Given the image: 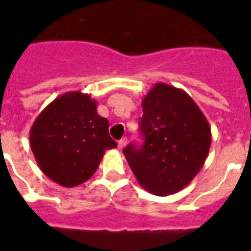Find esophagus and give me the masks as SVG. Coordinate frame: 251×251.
<instances>
[{
  "mask_svg": "<svg viewBox=\"0 0 251 251\" xmlns=\"http://www.w3.org/2000/svg\"><path fill=\"white\" fill-rule=\"evenodd\" d=\"M126 143H127V138H122V139H120V141H118V149H124L126 146Z\"/></svg>",
  "mask_w": 251,
  "mask_h": 251,
  "instance_id": "1",
  "label": "esophagus"
}]
</instances>
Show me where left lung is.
<instances>
[{
  "label": "left lung",
  "mask_w": 251,
  "mask_h": 251,
  "mask_svg": "<svg viewBox=\"0 0 251 251\" xmlns=\"http://www.w3.org/2000/svg\"><path fill=\"white\" fill-rule=\"evenodd\" d=\"M142 106L139 130L145 142L125 147L124 155L142 187L159 197L175 194L204 164L211 127L194 100L169 84H155Z\"/></svg>",
  "instance_id": "left-lung-1"
}]
</instances>
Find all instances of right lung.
<instances>
[{
  "label": "right lung",
  "instance_id": "add662e5",
  "mask_svg": "<svg viewBox=\"0 0 251 251\" xmlns=\"http://www.w3.org/2000/svg\"><path fill=\"white\" fill-rule=\"evenodd\" d=\"M98 102L80 91L54 99L33 122L29 143L41 172L61 186L91 178L106 150L116 149L109 121L99 116Z\"/></svg>",
  "mask_w": 251,
  "mask_h": 251
}]
</instances>
